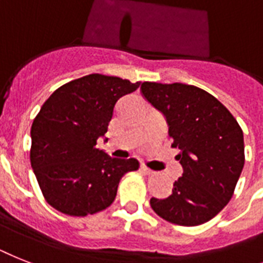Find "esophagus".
I'll return each instance as SVG.
<instances>
[{
	"mask_svg": "<svg viewBox=\"0 0 263 263\" xmlns=\"http://www.w3.org/2000/svg\"><path fill=\"white\" fill-rule=\"evenodd\" d=\"M140 168H142L143 172L146 173L147 176H151V174H154V172H153V170H151V168H148V167H147L146 165H142V167H140Z\"/></svg>",
	"mask_w": 263,
	"mask_h": 263,
	"instance_id": "34e87169",
	"label": "esophagus"
}]
</instances>
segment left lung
I'll return each mask as SVG.
<instances>
[{"mask_svg": "<svg viewBox=\"0 0 263 263\" xmlns=\"http://www.w3.org/2000/svg\"><path fill=\"white\" fill-rule=\"evenodd\" d=\"M142 93L168 124L182 177L166 198H151L154 212L193 227L216 216L231 200L243 165L245 140L235 117L216 97L185 83L143 82Z\"/></svg>", "mask_w": 263, "mask_h": 263, "instance_id": "left-lung-1", "label": "left lung"}]
</instances>
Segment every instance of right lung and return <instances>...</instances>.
Segmentation results:
<instances>
[{
    "instance_id": "right-lung-1",
    "label": "right lung",
    "mask_w": 263,
    "mask_h": 263,
    "mask_svg": "<svg viewBox=\"0 0 263 263\" xmlns=\"http://www.w3.org/2000/svg\"><path fill=\"white\" fill-rule=\"evenodd\" d=\"M140 86L119 77L89 74L62 85L31 127V165L52 208L69 216L104 211L116 197L121 177L139 168L135 158L116 159L96 148L116 102Z\"/></svg>"
}]
</instances>
